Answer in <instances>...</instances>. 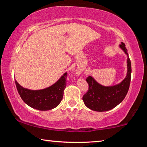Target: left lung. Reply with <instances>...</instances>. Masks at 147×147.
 <instances>
[{
	"mask_svg": "<svg viewBox=\"0 0 147 147\" xmlns=\"http://www.w3.org/2000/svg\"><path fill=\"white\" fill-rule=\"evenodd\" d=\"M119 47L127 56L126 76L121 82L112 86H102L92 76L88 77L86 81L89 89L82 99L85 105L92 110L99 112L110 110L120 104L128 93L131 80V61L125 44L121 42Z\"/></svg>",
	"mask_w": 147,
	"mask_h": 147,
	"instance_id": "left-lung-1",
	"label": "left lung"
}]
</instances>
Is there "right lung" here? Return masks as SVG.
Masks as SVG:
<instances>
[{"label": "right lung", "mask_w": 147, "mask_h": 147, "mask_svg": "<svg viewBox=\"0 0 147 147\" xmlns=\"http://www.w3.org/2000/svg\"><path fill=\"white\" fill-rule=\"evenodd\" d=\"M67 74L64 73L53 85L40 90H30L23 88L16 80L15 82L19 95L27 105L38 110L47 111L61 102L66 87Z\"/></svg>", "instance_id": "1"}]
</instances>
